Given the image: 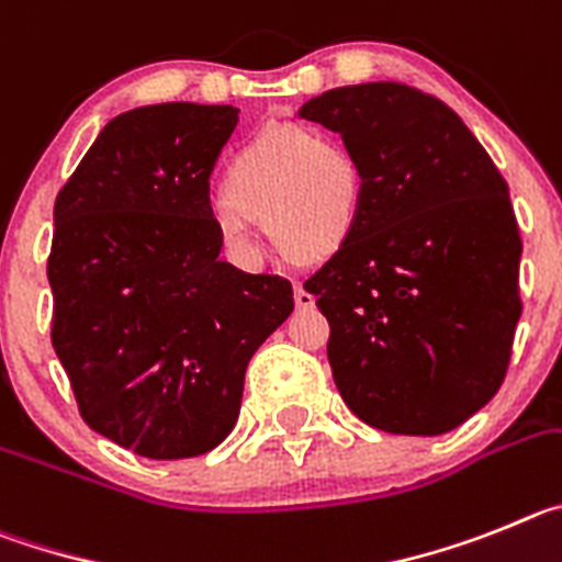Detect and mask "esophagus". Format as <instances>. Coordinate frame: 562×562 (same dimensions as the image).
<instances>
[{
	"label": "esophagus",
	"mask_w": 562,
	"mask_h": 562,
	"mask_svg": "<svg viewBox=\"0 0 562 562\" xmlns=\"http://www.w3.org/2000/svg\"><path fill=\"white\" fill-rule=\"evenodd\" d=\"M293 305L300 307V311H311V307L316 305V300H313V293H307L305 288L296 285L293 288Z\"/></svg>",
	"instance_id": "esophagus-1"
}]
</instances>
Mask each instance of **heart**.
I'll list each match as a JSON object with an SVG mask.
<instances>
[{
	"instance_id": "b5f03b06",
	"label": "heart",
	"mask_w": 562,
	"mask_h": 562,
	"mask_svg": "<svg viewBox=\"0 0 562 562\" xmlns=\"http://www.w3.org/2000/svg\"><path fill=\"white\" fill-rule=\"evenodd\" d=\"M361 206L363 170L350 145L302 125H277L226 161L215 229L232 255L255 260L251 224H262L285 260L318 266L350 244Z\"/></svg>"
}]
</instances>
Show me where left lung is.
Returning a JSON list of instances; mask_svg holds the SVG:
<instances>
[{"label":"left lung","mask_w":562,"mask_h":562,"mask_svg":"<svg viewBox=\"0 0 562 562\" xmlns=\"http://www.w3.org/2000/svg\"><path fill=\"white\" fill-rule=\"evenodd\" d=\"M296 117L341 134L363 170L350 244L305 282L333 381L367 426L453 431L502 386L520 318L507 181L457 111L412 86H341Z\"/></svg>","instance_id":"8db88e82"}]
</instances>
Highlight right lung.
Wrapping results in <instances>:
<instances>
[{
    "instance_id": "1",
    "label": "right lung",
    "mask_w": 562,
    "mask_h": 562,
    "mask_svg": "<svg viewBox=\"0 0 562 562\" xmlns=\"http://www.w3.org/2000/svg\"><path fill=\"white\" fill-rule=\"evenodd\" d=\"M235 125V105L123 111L55 199V356L86 426L139 457L224 442L251 356L293 311L288 280L218 260L210 173Z\"/></svg>"
}]
</instances>
